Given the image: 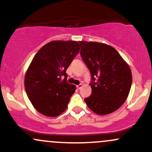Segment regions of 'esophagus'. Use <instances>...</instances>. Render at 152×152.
Returning <instances> with one entry per match:
<instances>
[{
    "mask_svg": "<svg viewBox=\"0 0 152 152\" xmlns=\"http://www.w3.org/2000/svg\"><path fill=\"white\" fill-rule=\"evenodd\" d=\"M82 87V84H81V83H80V84H78V85H77V86H76V88H78V89H80V88H81Z\"/></svg>",
    "mask_w": 152,
    "mask_h": 152,
    "instance_id": "1",
    "label": "esophagus"
}]
</instances>
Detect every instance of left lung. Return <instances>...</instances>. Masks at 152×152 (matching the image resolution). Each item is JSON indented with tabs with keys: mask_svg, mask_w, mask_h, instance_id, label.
<instances>
[{
	"mask_svg": "<svg viewBox=\"0 0 152 152\" xmlns=\"http://www.w3.org/2000/svg\"><path fill=\"white\" fill-rule=\"evenodd\" d=\"M79 43L81 58L91 76V95L84 99L85 102L96 114H111L121 107L129 94V66L112 46L97 42Z\"/></svg>",
	"mask_w": 152,
	"mask_h": 152,
	"instance_id": "obj_1",
	"label": "left lung"
}]
</instances>
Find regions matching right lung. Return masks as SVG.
Instances as JSON below:
<instances>
[{"label":"right lung","instance_id":"add662e5","mask_svg":"<svg viewBox=\"0 0 152 152\" xmlns=\"http://www.w3.org/2000/svg\"><path fill=\"white\" fill-rule=\"evenodd\" d=\"M79 50L76 41H53L33 58L25 76V89L35 109L44 116L55 117L67 108L76 86L68 83L66 71Z\"/></svg>","mask_w":152,"mask_h":152}]
</instances>
